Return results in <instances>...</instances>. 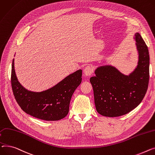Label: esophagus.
<instances>
[{
  "label": "esophagus",
  "instance_id": "obj_1",
  "mask_svg": "<svg viewBox=\"0 0 155 155\" xmlns=\"http://www.w3.org/2000/svg\"><path fill=\"white\" fill-rule=\"evenodd\" d=\"M93 68L91 66H87L84 69V73L87 76L91 75L93 74Z\"/></svg>",
  "mask_w": 155,
  "mask_h": 155
}]
</instances>
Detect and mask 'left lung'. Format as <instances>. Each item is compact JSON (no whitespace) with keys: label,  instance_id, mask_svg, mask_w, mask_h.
Instances as JSON below:
<instances>
[{"label":"left lung","instance_id":"left-lung-1","mask_svg":"<svg viewBox=\"0 0 155 155\" xmlns=\"http://www.w3.org/2000/svg\"><path fill=\"white\" fill-rule=\"evenodd\" d=\"M135 39L139 54L137 68L125 76L111 66H101L90 78L96 109L107 117L128 113L137 107L147 93L150 78V56L147 45L139 33Z\"/></svg>","mask_w":155,"mask_h":155}]
</instances>
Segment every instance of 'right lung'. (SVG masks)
Returning <instances> with one entry per match:
<instances>
[{
  "mask_svg": "<svg viewBox=\"0 0 155 155\" xmlns=\"http://www.w3.org/2000/svg\"><path fill=\"white\" fill-rule=\"evenodd\" d=\"M11 70V85L14 96L22 110L34 117L45 121H58L69 113L71 97L82 81L79 69L64 79L53 87L41 93L27 91L18 81L14 70Z\"/></svg>",
  "mask_w": 155,
  "mask_h": 155,
  "instance_id": "1",
  "label": "right lung"
}]
</instances>
